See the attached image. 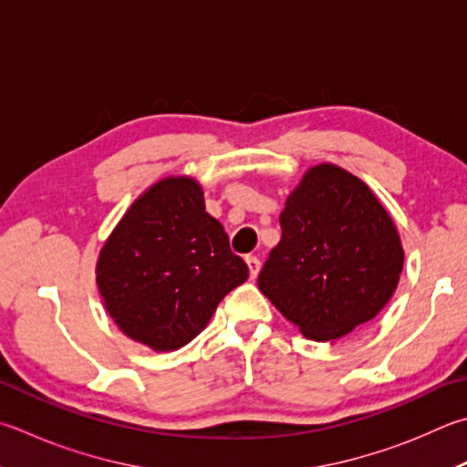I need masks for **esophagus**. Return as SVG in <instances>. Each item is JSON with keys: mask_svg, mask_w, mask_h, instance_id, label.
Instances as JSON below:
<instances>
[{"mask_svg": "<svg viewBox=\"0 0 467 467\" xmlns=\"http://www.w3.org/2000/svg\"><path fill=\"white\" fill-rule=\"evenodd\" d=\"M244 261H247V265H249V275H251V279H255V277L259 275L261 261H259L255 255H247V257H244Z\"/></svg>", "mask_w": 467, "mask_h": 467, "instance_id": "obj_1", "label": "esophagus"}]
</instances>
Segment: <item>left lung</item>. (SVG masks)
<instances>
[{
    "label": "left lung",
    "mask_w": 467,
    "mask_h": 467,
    "mask_svg": "<svg viewBox=\"0 0 467 467\" xmlns=\"http://www.w3.org/2000/svg\"><path fill=\"white\" fill-rule=\"evenodd\" d=\"M282 241L259 290L312 341H333L374 318L400 279L404 253L388 212L358 177L312 167L279 216Z\"/></svg>",
    "instance_id": "obj_1"
}]
</instances>
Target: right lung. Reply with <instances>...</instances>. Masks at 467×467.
<instances>
[{"label":"right lung","mask_w":467,"mask_h":467,"mask_svg":"<svg viewBox=\"0 0 467 467\" xmlns=\"http://www.w3.org/2000/svg\"><path fill=\"white\" fill-rule=\"evenodd\" d=\"M249 267L204 208L200 185L169 177L140 196L106 241L98 285L109 317L155 351L190 343Z\"/></svg>","instance_id":"add662e5"}]
</instances>
